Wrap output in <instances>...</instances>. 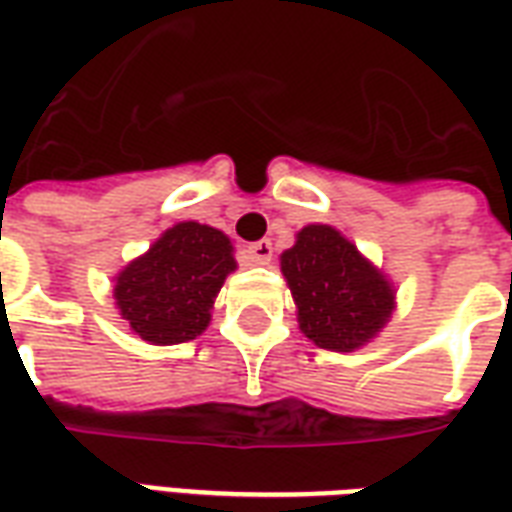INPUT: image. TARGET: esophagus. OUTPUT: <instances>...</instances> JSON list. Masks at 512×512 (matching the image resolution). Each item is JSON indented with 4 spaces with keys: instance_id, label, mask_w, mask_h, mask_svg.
Masks as SVG:
<instances>
[{
    "instance_id": "34e87169",
    "label": "esophagus",
    "mask_w": 512,
    "mask_h": 512,
    "mask_svg": "<svg viewBox=\"0 0 512 512\" xmlns=\"http://www.w3.org/2000/svg\"><path fill=\"white\" fill-rule=\"evenodd\" d=\"M246 252L252 257V263L266 266V263H271V255H274V244H271L268 238H263V241H255V244L246 246Z\"/></svg>"
}]
</instances>
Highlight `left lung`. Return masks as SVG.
<instances>
[{
  "instance_id": "obj_1",
  "label": "left lung",
  "mask_w": 512,
  "mask_h": 512,
  "mask_svg": "<svg viewBox=\"0 0 512 512\" xmlns=\"http://www.w3.org/2000/svg\"><path fill=\"white\" fill-rule=\"evenodd\" d=\"M301 332L329 351H354L389 321L395 293L381 271L329 224L304 227L282 255Z\"/></svg>"
}]
</instances>
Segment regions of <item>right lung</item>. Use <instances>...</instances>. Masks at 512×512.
Listing matches in <instances>:
<instances>
[{
	"label": "right lung",
	"mask_w": 512,
	"mask_h": 512,
	"mask_svg": "<svg viewBox=\"0 0 512 512\" xmlns=\"http://www.w3.org/2000/svg\"><path fill=\"white\" fill-rule=\"evenodd\" d=\"M233 268L227 235L208 224H175L147 255L120 271L115 285L120 315L147 343L194 340L211 321L213 299Z\"/></svg>",
	"instance_id": "obj_1"
}]
</instances>
